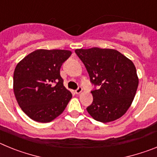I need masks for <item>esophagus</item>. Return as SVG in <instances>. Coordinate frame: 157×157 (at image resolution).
<instances>
[{"label":"esophagus","mask_w":157,"mask_h":157,"mask_svg":"<svg viewBox=\"0 0 157 157\" xmlns=\"http://www.w3.org/2000/svg\"><path fill=\"white\" fill-rule=\"evenodd\" d=\"M82 86H78V88L75 90V93L77 94H79L80 93H82Z\"/></svg>","instance_id":"1"}]
</instances>
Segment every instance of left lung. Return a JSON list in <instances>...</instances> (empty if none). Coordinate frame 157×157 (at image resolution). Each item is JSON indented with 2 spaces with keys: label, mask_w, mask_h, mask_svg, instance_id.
<instances>
[{
  "label": "left lung",
  "mask_w": 157,
  "mask_h": 157,
  "mask_svg": "<svg viewBox=\"0 0 157 157\" xmlns=\"http://www.w3.org/2000/svg\"><path fill=\"white\" fill-rule=\"evenodd\" d=\"M90 82L98 89L91 91L93 103L86 108L97 121L109 123L125 114L133 102L138 78L133 62L115 49L98 47L76 49Z\"/></svg>",
  "instance_id": "1"
}]
</instances>
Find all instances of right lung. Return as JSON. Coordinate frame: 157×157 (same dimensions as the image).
Here are the masks:
<instances>
[{
    "instance_id": "right-lung-1",
    "label": "right lung",
    "mask_w": 157,
    "mask_h": 157,
    "mask_svg": "<svg viewBox=\"0 0 157 157\" xmlns=\"http://www.w3.org/2000/svg\"><path fill=\"white\" fill-rule=\"evenodd\" d=\"M71 52L37 49L16 67L13 90L19 107L31 120L48 123L64 111L72 94L63 86L59 70Z\"/></svg>"
}]
</instances>
